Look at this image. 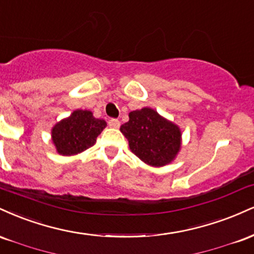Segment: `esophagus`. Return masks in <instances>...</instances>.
I'll return each mask as SVG.
<instances>
[{"label":"esophagus","mask_w":254,"mask_h":254,"mask_svg":"<svg viewBox=\"0 0 254 254\" xmlns=\"http://www.w3.org/2000/svg\"><path fill=\"white\" fill-rule=\"evenodd\" d=\"M108 125H109V127H112V128H119L120 127V121H119L118 119H110V120L108 121Z\"/></svg>","instance_id":"1"}]
</instances>
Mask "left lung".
I'll return each instance as SVG.
<instances>
[{
  "mask_svg": "<svg viewBox=\"0 0 254 254\" xmlns=\"http://www.w3.org/2000/svg\"><path fill=\"white\" fill-rule=\"evenodd\" d=\"M120 130L130 151L152 166H164L174 160L181 148V130L156 110L142 108L129 113V121Z\"/></svg>",
  "mask_w": 254,
  "mask_h": 254,
  "instance_id": "obj_1",
  "label": "left lung"
}]
</instances>
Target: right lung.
<instances>
[{"instance_id": "add662e5", "label": "right lung", "mask_w": 254, "mask_h": 254, "mask_svg": "<svg viewBox=\"0 0 254 254\" xmlns=\"http://www.w3.org/2000/svg\"><path fill=\"white\" fill-rule=\"evenodd\" d=\"M106 126V121L95 119L89 110H74L53 127L52 140L59 154L73 156L94 146Z\"/></svg>"}]
</instances>
